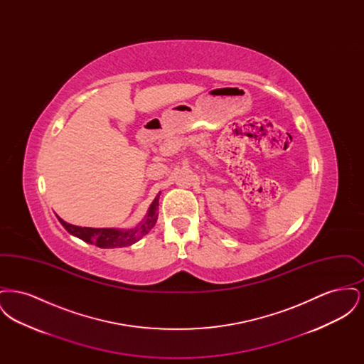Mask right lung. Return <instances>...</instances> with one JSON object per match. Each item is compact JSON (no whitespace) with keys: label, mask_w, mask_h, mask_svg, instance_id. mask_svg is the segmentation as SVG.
Instances as JSON below:
<instances>
[{"label":"right lung","mask_w":364,"mask_h":364,"mask_svg":"<svg viewBox=\"0 0 364 364\" xmlns=\"http://www.w3.org/2000/svg\"><path fill=\"white\" fill-rule=\"evenodd\" d=\"M159 195L156 196L153 203L147 210V214L144 215L143 221L131 229H120V228H82V226L72 225L65 223L63 218H58L60 224L67 229V232L70 233L75 237H79L83 242L94 244L101 248H122V247H128L135 242H139L143 236H146L154 225H156V218H158V202H159Z\"/></svg>","instance_id":"obj_1"}]
</instances>
